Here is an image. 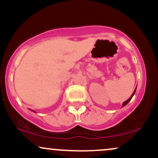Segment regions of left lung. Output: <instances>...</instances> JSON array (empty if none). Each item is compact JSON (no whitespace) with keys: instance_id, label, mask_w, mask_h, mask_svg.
<instances>
[{"instance_id":"8db88e82","label":"left lung","mask_w":158,"mask_h":158,"mask_svg":"<svg viewBox=\"0 0 158 158\" xmlns=\"http://www.w3.org/2000/svg\"><path fill=\"white\" fill-rule=\"evenodd\" d=\"M136 89H137V87H136L135 90H134L133 94H132V95L131 96V97H130V98H129V99H127V100H126V101H125V102L123 103V106H122V107H124L125 106H126V105H127V104H128V102H130V101H131V98H132V97H133V96H134V95H135V91H136Z\"/></svg>"}]
</instances>
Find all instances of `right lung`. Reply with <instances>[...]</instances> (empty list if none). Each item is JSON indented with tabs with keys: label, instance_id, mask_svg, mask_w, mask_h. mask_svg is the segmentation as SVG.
I'll return each instance as SVG.
<instances>
[{
	"label": "right lung",
	"instance_id": "1",
	"mask_svg": "<svg viewBox=\"0 0 158 158\" xmlns=\"http://www.w3.org/2000/svg\"><path fill=\"white\" fill-rule=\"evenodd\" d=\"M30 110H31V109H30ZM32 110V111H33V112H35V110Z\"/></svg>",
	"mask_w": 158,
	"mask_h": 158
}]
</instances>
